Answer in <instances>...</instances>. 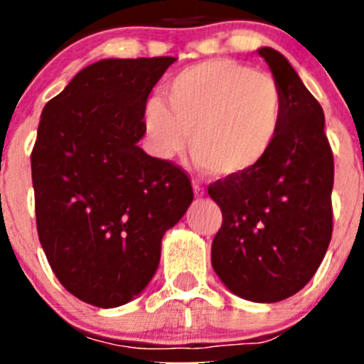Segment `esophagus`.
<instances>
[{"label":"esophagus","instance_id":"34e87169","mask_svg":"<svg viewBox=\"0 0 364 364\" xmlns=\"http://www.w3.org/2000/svg\"><path fill=\"white\" fill-rule=\"evenodd\" d=\"M193 193H196L197 199H200V197H204V196H205V190H204V188H200V186L197 185V183H193Z\"/></svg>","mask_w":364,"mask_h":364}]
</instances>
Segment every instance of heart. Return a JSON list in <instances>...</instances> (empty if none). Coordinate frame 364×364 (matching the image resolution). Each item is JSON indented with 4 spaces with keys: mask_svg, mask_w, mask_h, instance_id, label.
Listing matches in <instances>:
<instances>
[{
    "mask_svg": "<svg viewBox=\"0 0 364 364\" xmlns=\"http://www.w3.org/2000/svg\"><path fill=\"white\" fill-rule=\"evenodd\" d=\"M144 130L160 159L190 149L200 171L241 178L273 151L284 119V97L273 77L230 60L213 58L181 70L165 100L146 102Z\"/></svg>",
    "mask_w": 364,
    "mask_h": 364,
    "instance_id": "obj_1",
    "label": "heart"
}]
</instances>
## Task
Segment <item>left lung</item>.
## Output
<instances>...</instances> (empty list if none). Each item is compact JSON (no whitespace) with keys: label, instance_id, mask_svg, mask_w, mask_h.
Here are the masks:
<instances>
[{"label":"left lung","instance_id":"1","mask_svg":"<svg viewBox=\"0 0 364 364\" xmlns=\"http://www.w3.org/2000/svg\"><path fill=\"white\" fill-rule=\"evenodd\" d=\"M259 54L284 97L282 130L260 167L208 188L223 216L211 264L232 294L277 303L299 292L324 259L335 164L321 104L284 54L271 47Z\"/></svg>","mask_w":364,"mask_h":364}]
</instances>
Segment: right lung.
I'll return each mask as SVG.
<instances>
[{"label":"right lung","mask_w":364,"mask_h":364,"mask_svg":"<svg viewBox=\"0 0 364 364\" xmlns=\"http://www.w3.org/2000/svg\"><path fill=\"white\" fill-rule=\"evenodd\" d=\"M174 61H97L40 116L31 153L40 243L61 285L93 306H121L148 287L161 237L193 200L181 168L139 148L146 102Z\"/></svg>","instance_id":"obj_1"}]
</instances>
